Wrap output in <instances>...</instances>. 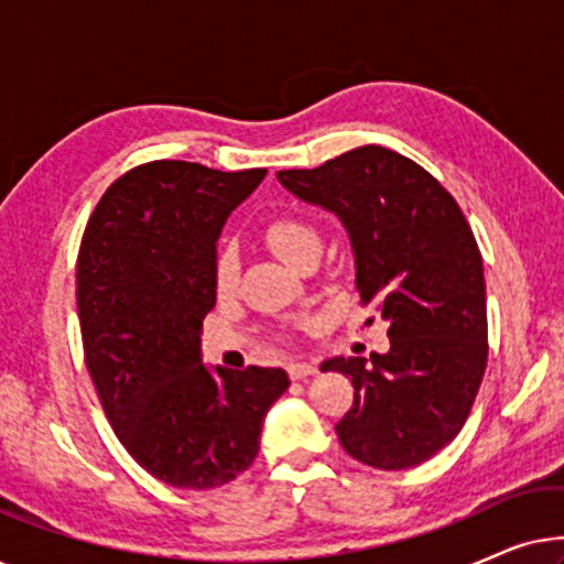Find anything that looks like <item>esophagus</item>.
<instances>
[{"label": "esophagus", "mask_w": 564, "mask_h": 564, "mask_svg": "<svg viewBox=\"0 0 564 564\" xmlns=\"http://www.w3.org/2000/svg\"><path fill=\"white\" fill-rule=\"evenodd\" d=\"M315 372H318V367L311 365V361H290L288 365L290 380H303V377H311Z\"/></svg>", "instance_id": "1"}]
</instances>
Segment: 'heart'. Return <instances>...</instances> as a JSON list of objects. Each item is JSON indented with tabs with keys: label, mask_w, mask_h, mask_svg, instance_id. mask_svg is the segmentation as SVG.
I'll return each mask as SVG.
<instances>
[{
	"label": "heart",
	"mask_w": 564,
	"mask_h": 564,
	"mask_svg": "<svg viewBox=\"0 0 564 564\" xmlns=\"http://www.w3.org/2000/svg\"><path fill=\"white\" fill-rule=\"evenodd\" d=\"M261 236L276 257L297 267L311 253H321V230L313 220L295 213L274 215L264 223ZM213 288L218 295H234L238 288V251L226 243L213 257Z\"/></svg>",
	"instance_id": "1"
}]
</instances>
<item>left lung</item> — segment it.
<instances>
[{"label":"left lung","instance_id":"left-lung-1","mask_svg":"<svg viewBox=\"0 0 564 564\" xmlns=\"http://www.w3.org/2000/svg\"><path fill=\"white\" fill-rule=\"evenodd\" d=\"M276 176L344 220L357 253L359 303L388 321V354L323 361V372L354 384V403L336 423L338 442L377 469L421 465L465 426L488 365L482 253L473 228L434 174L382 145Z\"/></svg>","mask_w":564,"mask_h":564}]
</instances>
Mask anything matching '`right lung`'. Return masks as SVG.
<instances>
[{
	"instance_id": "obj_1",
	"label": "right lung",
	"mask_w": 564,
	"mask_h": 564,
	"mask_svg": "<svg viewBox=\"0 0 564 564\" xmlns=\"http://www.w3.org/2000/svg\"><path fill=\"white\" fill-rule=\"evenodd\" d=\"M264 174L149 161L105 189L82 236L76 307L97 398L130 457L182 490L246 473L261 421L290 388L282 369L215 377L199 361L215 238Z\"/></svg>"
}]
</instances>
